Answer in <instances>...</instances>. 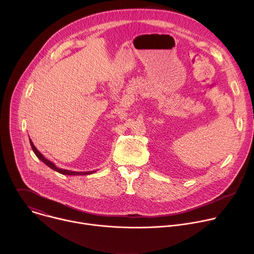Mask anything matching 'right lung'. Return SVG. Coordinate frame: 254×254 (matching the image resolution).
<instances>
[{"label":"right lung","mask_w":254,"mask_h":254,"mask_svg":"<svg viewBox=\"0 0 254 254\" xmlns=\"http://www.w3.org/2000/svg\"><path fill=\"white\" fill-rule=\"evenodd\" d=\"M30 144H31V147H32V150H33V152H34V154L37 156V158L39 159V160H41L45 165H47L49 168H51L52 170H54V171H56V172H58V173H60V174H62V175H68V176H81V175H90V174H93V173H95L96 171H88V172H75V171H70V170H65V169H61V168H58L54 163H52L50 160H48V159H46L37 149H36V147L34 146V143H33V141L31 140V138H30Z\"/></svg>","instance_id":"1"}]
</instances>
